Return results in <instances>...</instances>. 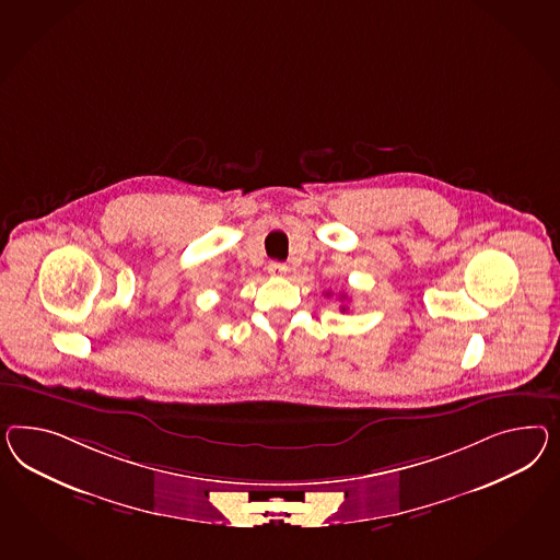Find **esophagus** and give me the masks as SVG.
Instances as JSON below:
<instances>
[{
	"instance_id": "34e87169",
	"label": "esophagus",
	"mask_w": 560,
	"mask_h": 560,
	"mask_svg": "<svg viewBox=\"0 0 560 560\" xmlns=\"http://www.w3.org/2000/svg\"><path fill=\"white\" fill-rule=\"evenodd\" d=\"M267 271H269V275L271 277H283L285 272L289 271L288 265L285 262H279V260H272V262H269V267H267Z\"/></svg>"
}]
</instances>
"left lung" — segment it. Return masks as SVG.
I'll return each mask as SVG.
<instances>
[{"instance_id":"obj_1","label":"left lung","mask_w":560,"mask_h":560,"mask_svg":"<svg viewBox=\"0 0 560 560\" xmlns=\"http://www.w3.org/2000/svg\"><path fill=\"white\" fill-rule=\"evenodd\" d=\"M342 312H347V307H345V305H342Z\"/></svg>"}]
</instances>
